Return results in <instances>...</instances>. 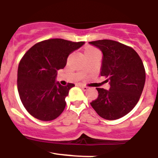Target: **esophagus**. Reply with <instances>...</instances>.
<instances>
[{
  "label": "esophagus",
  "mask_w": 158,
  "mask_h": 158,
  "mask_svg": "<svg viewBox=\"0 0 158 158\" xmlns=\"http://www.w3.org/2000/svg\"><path fill=\"white\" fill-rule=\"evenodd\" d=\"M79 87L80 88H82V89H83V90H86V89H88V87L87 86H83V85H79Z\"/></svg>",
  "instance_id": "34e87169"
}]
</instances>
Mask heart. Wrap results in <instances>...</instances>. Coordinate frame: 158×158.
Wrapping results in <instances>:
<instances>
[{
  "mask_svg": "<svg viewBox=\"0 0 158 158\" xmlns=\"http://www.w3.org/2000/svg\"><path fill=\"white\" fill-rule=\"evenodd\" d=\"M93 49H93V48H87V49H86L85 51H87V50H93Z\"/></svg>",
  "mask_w": 158,
  "mask_h": 158,
  "instance_id": "heart-1",
  "label": "heart"
}]
</instances>
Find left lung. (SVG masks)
<instances>
[{
    "label": "left lung",
    "mask_w": 158,
    "mask_h": 158,
    "mask_svg": "<svg viewBox=\"0 0 158 158\" xmlns=\"http://www.w3.org/2000/svg\"><path fill=\"white\" fill-rule=\"evenodd\" d=\"M89 44L102 52L101 76L108 78L109 89L96 88L98 97L90 103L101 117L113 120L130 113L139 102L146 81L141 58L132 48L113 40Z\"/></svg>",
    "instance_id": "1"
}]
</instances>
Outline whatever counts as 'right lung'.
<instances>
[{"mask_svg":"<svg viewBox=\"0 0 158 158\" xmlns=\"http://www.w3.org/2000/svg\"><path fill=\"white\" fill-rule=\"evenodd\" d=\"M84 43L53 38L35 44L24 54L18 67L17 87L31 116L49 121L63 113L65 98L75 85L61 86L56 81L57 71L64 68L69 54Z\"/></svg>","mask_w":158,"mask_h":158,"instance_id":"add662e5","label":"right lung"}]
</instances>
